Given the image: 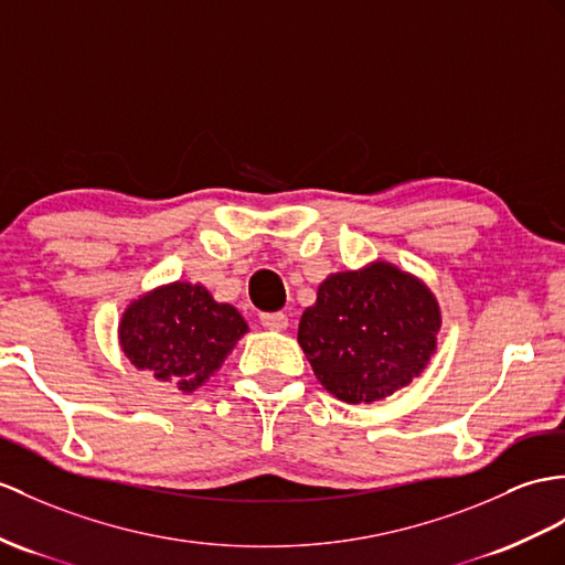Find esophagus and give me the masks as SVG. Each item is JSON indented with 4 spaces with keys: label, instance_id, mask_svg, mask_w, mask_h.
I'll return each mask as SVG.
<instances>
[{
    "label": "esophagus",
    "instance_id": "1",
    "mask_svg": "<svg viewBox=\"0 0 565 565\" xmlns=\"http://www.w3.org/2000/svg\"><path fill=\"white\" fill-rule=\"evenodd\" d=\"M260 323H264L268 330H285L290 326V319L282 311H270V313H260Z\"/></svg>",
    "mask_w": 565,
    "mask_h": 565
}]
</instances>
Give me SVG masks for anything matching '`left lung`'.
<instances>
[{
	"instance_id": "8db88e82",
	"label": "left lung",
	"mask_w": 565,
	"mask_h": 565,
	"mask_svg": "<svg viewBox=\"0 0 565 565\" xmlns=\"http://www.w3.org/2000/svg\"><path fill=\"white\" fill-rule=\"evenodd\" d=\"M441 311L426 285L391 264L330 275L301 313L297 340L321 386L342 403H374L422 374Z\"/></svg>"
}]
</instances>
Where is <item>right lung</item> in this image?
Listing matches in <instances>:
<instances>
[{
    "mask_svg": "<svg viewBox=\"0 0 565 565\" xmlns=\"http://www.w3.org/2000/svg\"><path fill=\"white\" fill-rule=\"evenodd\" d=\"M242 313L201 285L172 282L124 311L119 342L134 366L191 393L203 386L246 333Z\"/></svg>",
    "mask_w": 565,
    "mask_h": 565,
    "instance_id": "add662e5",
    "label": "right lung"
}]
</instances>
